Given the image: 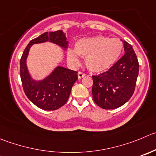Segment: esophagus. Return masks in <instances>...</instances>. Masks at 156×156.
I'll return each mask as SVG.
<instances>
[{"mask_svg":"<svg viewBox=\"0 0 156 156\" xmlns=\"http://www.w3.org/2000/svg\"><path fill=\"white\" fill-rule=\"evenodd\" d=\"M78 78H82L83 77L85 76V74L83 73V72H79L78 73Z\"/></svg>","mask_w":156,"mask_h":156,"instance_id":"1","label":"esophagus"}]
</instances>
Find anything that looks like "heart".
I'll return each instance as SVG.
<instances>
[{
  "label": "heart",
  "instance_id": "1",
  "mask_svg": "<svg viewBox=\"0 0 156 156\" xmlns=\"http://www.w3.org/2000/svg\"><path fill=\"white\" fill-rule=\"evenodd\" d=\"M123 43L117 38L98 36L82 39L76 43L75 49L68 51V60L73 66L80 63V56L86 58L89 69L95 72L106 71L120 58Z\"/></svg>",
  "mask_w": 156,
  "mask_h": 156
}]
</instances>
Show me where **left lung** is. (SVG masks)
Segmentation results:
<instances>
[{
  "mask_svg": "<svg viewBox=\"0 0 156 156\" xmlns=\"http://www.w3.org/2000/svg\"><path fill=\"white\" fill-rule=\"evenodd\" d=\"M123 45L124 55L108 71L92 76L94 101L106 110L121 107L135 90L140 65L132 46L126 41Z\"/></svg>",
  "mask_w": 156,
  "mask_h": 156,
  "instance_id": "8db88e82",
  "label": "left lung"
}]
</instances>
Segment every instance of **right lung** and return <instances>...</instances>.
<instances>
[{
    "instance_id": "add662e5",
    "label": "right lung",
    "mask_w": 156,
    "mask_h": 156,
    "mask_svg": "<svg viewBox=\"0 0 156 156\" xmlns=\"http://www.w3.org/2000/svg\"><path fill=\"white\" fill-rule=\"evenodd\" d=\"M46 41L63 48L67 47L66 35L62 30L43 33L32 40L24 49L20 61V75L24 93L29 100L40 109L55 110L67 102L72 86L78 80V72L58 66L43 81H33L29 75L26 65L29 50L33 44Z\"/></svg>"
}]
</instances>
